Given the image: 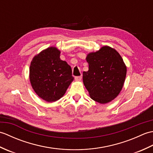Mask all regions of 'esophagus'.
<instances>
[{"label": "esophagus", "mask_w": 153, "mask_h": 153, "mask_svg": "<svg viewBox=\"0 0 153 153\" xmlns=\"http://www.w3.org/2000/svg\"><path fill=\"white\" fill-rule=\"evenodd\" d=\"M82 76L75 77V79H76V80H77V81H80L81 79H82Z\"/></svg>", "instance_id": "34e87169"}]
</instances>
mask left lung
<instances>
[{
    "mask_svg": "<svg viewBox=\"0 0 153 153\" xmlns=\"http://www.w3.org/2000/svg\"><path fill=\"white\" fill-rule=\"evenodd\" d=\"M89 70L83 72V81L91 98L101 104L118 95L126 76V66L120 54L105 46L86 58Z\"/></svg>",
    "mask_w": 153,
    "mask_h": 153,
    "instance_id": "8db88e82",
    "label": "left lung"
}]
</instances>
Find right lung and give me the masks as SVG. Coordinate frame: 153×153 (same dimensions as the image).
<instances>
[{
    "mask_svg": "<svg viewBox=\"0 0 153 153\" xmlns=\"http://www.w3.org/2000/svg\"><path fill=\"white\" fill-rule=\"evenodd\" d=\"M60 52L55 47L43 51L31 61L30 79L35 92L47 102L60 99L74 80L72 71L61 60Z\"/></svg>",
    "mask_w": 153,
    "mask_h": 153,
    "instance_id": "add662e5",
    "label": "right lung"
}]
</instances>
